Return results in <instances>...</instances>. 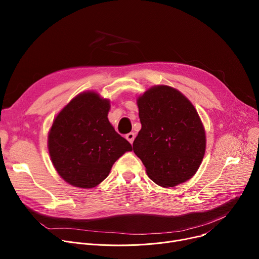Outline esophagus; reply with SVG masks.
Wrapping results in <instances>:
<instances>
[{
    "instance_id": "1",
    "label": "esophagus",
    "mask_w": 259,
    "mask_h": 259,
    "mask_svg": "<svg viewBox=\"0 0 259 259\" xmlns=\"http://www.w3.org/2000/svg\"><path fill=\"white\" fill-rule=\"evenodd\" d=\"M126 139H127V141H128L130 144H132L133 141H134V139H135V133H133V132L128 133V134L126 135Z\"/></svg>"
}]
</instances>
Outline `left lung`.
<instances>
[{"instance_id":"8db88e82","label":"left lung","mask_w":259,"mask_h":259,"mask_svg":"<svg viewBox=\"0 0 259 259\" xmlns=\"http://www.w3.org/2000/svg\"><path fill=\"white\" fill-rule=\"evenodd\" d=\"M142 124L133 151L147 175L170 188L192 179L206 151V132L196 109L170 86L149 88L137 99Z\"/></svg>"}]
</instances>
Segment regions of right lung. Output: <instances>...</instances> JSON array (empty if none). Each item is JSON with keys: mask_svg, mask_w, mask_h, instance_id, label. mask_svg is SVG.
<instances>
[{"mask_svg": "<svg viewBox=\"0 0 259 259\" xmlns=\"http://www.w3.org/2000/svg\"><path fill=\"white\" fill-rule=\"evenodd\" d=\"M109 110L110 101L86 91L77 94L53 119L48 133L49 155L59 175L73 187H97L114 162L132 150L109 121Z\"/></svg>", "mask_w": 259, "mask_h": 259, "instance_id": "add662e5", "label": "right lung"}]
</instances>
